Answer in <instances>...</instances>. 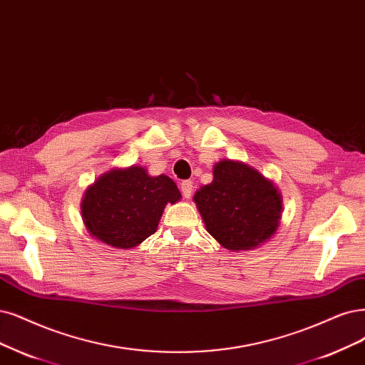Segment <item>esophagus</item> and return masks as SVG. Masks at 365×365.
<instances>
[{
  "instance_id": "1",
  "label": "esophagus",
  "mask_w": 365,
  "mask_h": 365,
  "mask_svg": "<svg viewBox=\"0 0 365 365\" xmlns=\"http://www.w3.org/2000/svg\"><path fill=\"white\" fill-rule=\"evenodd\" d=\"M192 182L191 180H183L182 183H180V191H182V195L185 197V198H191V195H192Z\"/></svg>"
}]
</instances>
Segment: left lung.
<instances>
[{"instance_id":"obj_1","label":"left lung","mask_w":365,"mask_h":365,"mask_svg":"<svg viewBox=\"0 0 365 365\" xmlns=\"http://www.w3.org/2000/svg\"><path fill=\"white\" fill-rule=\"evenodd\" d=\"M207 232L227 250H252L271 237L281 220V195L247 164L221 160L213 182L194 195Z\"/></svg>"}]
</instances>
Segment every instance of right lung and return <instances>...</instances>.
Instances as JSON below:
<instances>
[{"instance_id":"obj_1","label":"right lung","mask_w":365,"mask_h":365,"mask_svg":"<svg viewBox=\"0 0 365 365\" xmlns=\"http://www.w3.org/2000/svg\"><path fill=\"white\" fill-rule=\"evenodd\" d=\"M168 175H148L143 167L111 170L86 191L83 220L103 244L128 250L153 235L167 203L180 200Z\"/></svg>"}]
</instances>
